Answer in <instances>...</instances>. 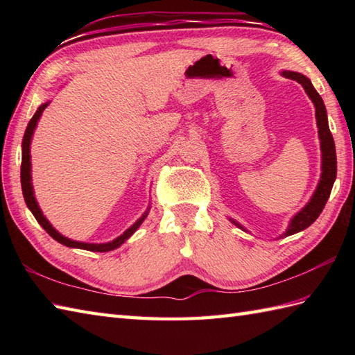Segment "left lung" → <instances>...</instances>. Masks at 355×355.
Wrapping results in <instances>:
<instances>
[{
  "instance_id": "8db88e82",
  "label": "left lung",
  "mask_w": 355,
  "mask_h": 355,
  "mask_svg": "<svg viewBox=\"0 0 355 355\" xmlns=\"http://www.w3.org/2000/svg\"><path fill=\"white\" fill-rule=\"evenodd\" d=\"M282 76L286 79H293L299 82L300 85L304 87L305 93L310 97L311 102L314 103L315 108V122H318V128H319V140H320V150H322V166H320V180L318 186H315V191L313 192L310 201L299 210V212L294 215L288 227L279 235V238H285L294 235V233H299L305 230L306 227L318 220L319 215L322 214L323 207H325L327 201L329 198L331 189H333V184L336 182V175H337V157H336V145H334V139L333 134L329 131L328 126V116H327V108L325 103H323L322 97L319 96V93L315 92V88L313 87L311 80L308 79L305 74L297 73V71H288L284 70ZM229 221L232 224H235L236 227H239L241 230L248 232L243 224H239L238 221L233 220V218H229Z\"/></svg>"
}]
</instances>
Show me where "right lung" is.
I'll return each instance as SVG.
<instances>
[{
  "label": "right lung",
  "mask_w": 355,
  "mask_h": 355,
  "mask_svg": "<svg viewBox=\"0 0 355 355\" xmlns=\"http://www.w3.org/2000/svg\"><path fill=\"white\" fill-rule=\"evenodd\" d=\"M50 101L44 102L40 105V108L36 110V112L33 114V117L30 119V122L26 128V132H24V137H22V162H21V187H22V195H24V200H26V205L30 209V212L33 214V216L36 218V221L41 224V227L49 233V235L56 239L58 243H61L67 247L70 248H82V250H89V252H111V250H116L120 245H122L126 239H130L134 232L137 230L141 223L145 221V218L149 214V209L150 205L148 206V209L145 210V214H143L137 221H135L131 227H128L122 235L117 236L116 239L108 241V243H101V244H94V243H82V241H74L64 236L62 233H59L55 227H53L51 223L47 220V218L44 216L42 210L37 205V201L35 198V191H33V184H32V155H30V145H32V139H33V132L37 126V122H40V119L42 116V111L49 107Z\"/></svg>",
  "instance_id": "right-lung-1"
}]
</instances>
